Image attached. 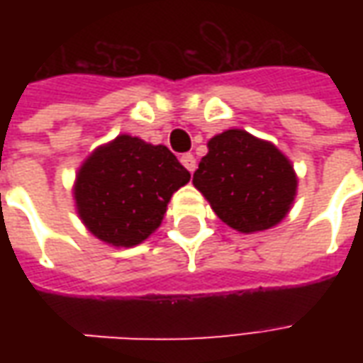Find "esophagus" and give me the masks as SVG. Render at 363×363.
<instances>
[{
	"label": "esophagus",
	"instance_id": "esophagus-1",
	"mask_svg": "<svg viewBox=\"0 0 363 363\" xmlns=\"http://www.w3.org/2000/svg\"><path fill=\"white\" fill-rule=\"evenodd\" d=\"M181 163L189 169L190 173H194V169H196V159H194L192 153H184L181 157Z\"/></svg>",
	"mask_w": 363,
	"mask_h": 363
}]
</instances>
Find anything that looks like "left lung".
<instances>
[{"instance_id":"obj_1","label":"left lung","mask_w":363,"mask_h":363,"mask_svg":"<svg viewBox=\"0 0 363 363\" xmlns=\"http://www.w3.org/2000/svg\"><path fill=\"white\" fill-rule=\"evenodd\" d=\"M216 216L241 233L278 225L294 206L297 174L272 142L239 128L213 135L192 179Z\"/></svg>"}]
</instances>
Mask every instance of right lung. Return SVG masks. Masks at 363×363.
I'll return each instance as SVG.
<instances>
[{
	"mask_svg": "<svg viewBox=\"0 0 363 363\" xmlns=\"http://www.w3.org/2000/svg\"><path fill=\"white\" fill-rule=\"evenodd\" d=\"M189 181L190 173L165 145L120 134L77 169L75 210L96 239L130 249L155 233L171 196Z\"/></svg>",
	"mask_w": 363,
	"mask_h": 363,
	"instance_id": "obj_1",
	"label": "right lung"
}]
</instances>
